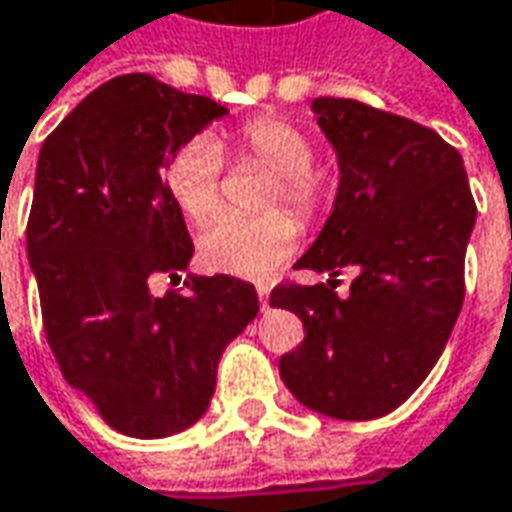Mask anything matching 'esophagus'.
Segmentation results:
<instances>
[{
    "mask_svg": "<svg viewBox=\"0 0 512 512\" xmlns=\"http://www.w3.org/2000/svg\"><path fill=\"white\" fill-rule=\"evenodd\" d=\"M257 299H260V310H268V288L266 285H260V288H257Z\"/></svg>",
    "mask_w": 512,
    "mask_h": 512,
    "instance_id": "1",
    "label": "esophagus"
}]
</instances>
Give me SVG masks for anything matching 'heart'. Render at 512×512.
Instances as JSON below:
<instances>
[{"label":"heart","instance_id":"b5f03b06","mask_svg":"<svg viewBox=\"0 0 512 512\" xmlns=\"http://www.w3.org/2000/svg\"><path fill=\"white\" fill-rule=\"evenodd\" d=\"M238 144L246 155L260 160L277 174L271 202H285L299 216H316L324 202V180L310 169L313 146L302 130L280 119L246 121L238 130ZM221 149L210 135H196L171 155L166 166V191L188 219H207L219 205ZM299 230L291 216H235L221 213L199 232V257L207 268L263 280L277 271L296 246Z\"/></svg>","mask_w":512,"mask_h":512}]
</instances>
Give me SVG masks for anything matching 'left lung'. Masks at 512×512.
Segmentation results:
<instances>
[{
	"mask_svg": "<svg viewBox=\"0 0 512 512\" xmlns=\"http://www.w3.org/2000/svg\"><path fill=\"white\" fill-rule=\"evenodd\" d=\"M310 113L338 160V191L296 268L330 280L271 291V307L305 324L280 377L321 416L368 421L438 363L463 307L477 207L463 157L438 132L338 96L313 99ZM343 267L358 277L341 300L331 288Z\"/></svg>",
	"mask_w": 512,
	"mask_h": 512,
	"instance_id": "obj_1",
	"label": "left lung"
}]
</instances>
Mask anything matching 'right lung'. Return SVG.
Returning a JSON list of instances; mask_svg holds the SVG:
<instances>
[{
  "instance_id": "obj_1",
  "label": "right lung",
  "mask_w": 512,
  "mask_h": 512,
  "mask_svg": "<svg viewBox=\"0 0 512 512\" xmlns=\"http://www.w3.org/2000/svg\"><path fill=\"white\" fill-rule=\"evenodd\" d=\"M227 113L124 74L85 96L38 155L27 257L46 341L63 380L132 438H169L205 416L224 349L260 310L255 285L227 274H188V291L160 299L149 291L194 257L163 169Z\"/></svg>"
}]
</instances>
